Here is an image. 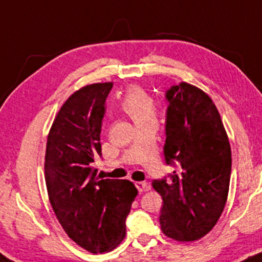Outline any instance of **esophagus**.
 I'll use <instances>...</instances> for the list:
<instances>
[{
	"mask_svg": "<svg viewBox=\"0 0 262 262\" xmlns=\"http://www.w3.org/2000/svg\"><path fill=\"white\" fill-rule=\"evenodd\" d=\"M135 184H136L137 189H139L140 193L146 192V190L149 189V186L146 183V182H136V183H135Z\"/></svg>",
	"mask_w": 262,
	"mask_h": 262,
	"instance_id": "obj_1",
	"label": "esophagus"
}]
</instances>
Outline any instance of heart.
<instances>
[{
  "mask_svg": "<svg viewBox=\"0 0 262 262\" xmlns=\"http://www.w3.org/2000/svg\"><path fill=\"white\" fill-rule=\"evenodd\" d=\"M120 106L132 117L137 126L157 119L154 100L142 88L130 86L120 100Z\"/></svg>",
  "mask_w": 262,
  "mask_h": 262,
  "instance_id": "1",
  "label": "heart"
}]
</instances>
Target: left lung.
<instances>
[{
  "label": "left lung",
  "instance_id": "left-lung-1",
  "mask_svg": "<svg viewBox=\"0 0 262 262\" xmlns=\"http://www.w3.org/2000/svg\"><path fill=\"white\" fill-rule=\"evenodd\" d=\"M164 160L176 170L155 179L163 199L160 224L177 242H194L216 224L228 198L231 149L219 111L196 86L181 83L166 92Z\"/></svg>",
  "mask_w": 262,
  "mask_h": 262
}]
</instances>
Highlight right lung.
I'll return each mask as SVG.
<instances>
[{"mask_svg":"<svg viewBox=\"0 0 262 262\" xmlns=\"http://www.w3.org/2000/svg\"><path fill=\"white\" fill-rule=\"evenodd\" d=\"M113 83L86 85L64 102L47 140L49 202L68 236L93 252L110 251L126 235L137 189L127 179H99L100 132Z\"/></svg>","mask_w":262,"mask_h":262,"instance_id":"add662e5","label":"right lung"}]
</instances>
